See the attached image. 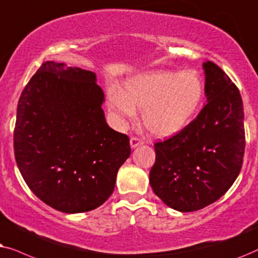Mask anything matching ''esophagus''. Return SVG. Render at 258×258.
I'll return each instance as SVG.
<instances>
[{
	"mask_svg": "<svg viewBox=\"0 0 258 258\" xmlns=\"http://www.w3.org/2000/svg\"><path fill=\"white\" fill-rule=\"evenodd\" d=\"M130 144H131V147L132 149H136V147H138L140 145H143L144 144V140L138 138V137H132L131 139H130Z\"/></svg>",
	"mask_w": 258,
	"mask_h": 258,
	"instance_id": "34e87169",
	"label": "esophagus"
}]
</instances>
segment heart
<instances>
[{
    "instance_id": "obj_1",
    "label": "heart",
    "mask_w": 258,
    "mask_h": 258,
    "mask_svg": "<svg viewBox=\"0 0 258 258\" xmlns=\"http://www.w3.org/2000/svg\"><path fill=\"white\" fill-rule=\"evenodd\" d=\"M204 86L194 72L154 71L136 75L125 88L107 91L109 112L120 125H127L142 108V120L153 136L170 138L186 127L201 107Z\"/></svg>"
}]
</instances>
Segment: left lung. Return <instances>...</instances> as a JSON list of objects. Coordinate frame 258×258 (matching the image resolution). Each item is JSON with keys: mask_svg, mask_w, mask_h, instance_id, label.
Wrapping results in <instances>:
<instances>
[{"mask_svg": "<svg viewBox=\"0 0 258 258\" xmlns=\"http://www.w3.org/2000/svg\"><path fill=\"white\" fill-rule=\"evenodd\" d=\"M208 104L183 131L154 144L150 171L154 194L180 212L201 210L231 187L245 149L244 112L238 88L217 64L203 63Z\"/></svg>", "mask_w": 258, "mask_h": 258, "instance_id": "obj_1", "label": "left lung"}]
</instances>
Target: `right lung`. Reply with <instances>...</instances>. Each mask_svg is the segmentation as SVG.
<instances>
[{"label": "right lung", "instance_id": "obj_1", "mask_svg": "<svg viewBox=\"0 0 258 258\" xmlns=\"http://www.w3.org/2000/svg\"><path fill=\"white\" fill-rule=\"evenodd\" d=\"M95 73L46 61L17 105L14 152L23 179L64 214L100 207L131 154L126 135L107 125Z\"/></svg>", "mask_w": 258, "mask_h": 258}]
</instances>
